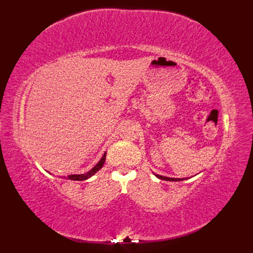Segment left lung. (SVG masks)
Masks as SVG:
<instances>
[{"label": "left lung", "mask_w": 253, "mask_h": 253, "mask_svg": "<svg viewBox=\"0 0 253 253\" xmlns=\"http://www.w3.org/2000/svg\"><path fill=\"white\" fill-rule=\"evenodd\" d=\"M155 176L158 177L159 179H162V180H168V181H180V180H185L187 178H171V177H165L162 175H158V174H154Z\"/></svg>", "instance_id": "left-lung-1"}]
</instances>
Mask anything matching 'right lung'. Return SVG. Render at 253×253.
I'll return each mask as SVG.
<instances>
[{"label":"right lung","instance_id":"obj_1","mask_svg":"<svg viewBox=\"0 0 253 253\" xmlns=\"http://www.w3.org/2000/svg\"><path fill=\"white\" fill-rule=\"evenodd\" d=\"M105 157H106V152L103 154V157H102V159L99 161L98 163H96V165L94 166V168L91 169L89 171H87V173L84 174H75V175H68L67 176V179H71V180H85L90 178V177H92L96 171L100 170L102 169V166L104 165V162H105Z\"/></svg>","mask_w":253,"mask_h":253}]
</instances>
